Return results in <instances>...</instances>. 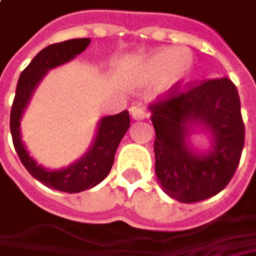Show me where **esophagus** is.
Listing matches in <instances>:
<instances>
[{
    "label": "esophagus",
    "instance_id": "esophagus-1",
    "mask_svg": "<svg viewBox=\"0 0 256 256\" xmlns=\"http://www.w3.org/2000/svg\"><path fill=\"white\" fill-rule=\"evenodd\" d=\"M131 116H132L135 121H140V120H145L148 116L146 110L142 106H131Z\"/></svg>",
    "mask_w": 256,
    "mask_h": 256
}]
</instances>
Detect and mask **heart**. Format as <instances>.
<instances>
[{"mask_svg": "<svg viewBox=\"0 0 256 256\" xmlns=\"http://www.w3.org/2000/svg\"><path fill=\"white\" fill-rule=\"evenodd\" d=\"M195 60L188 50L162 48L136 61L134 74L142 82L160 81L164 90L182 88L191 80Z\"/></svg>", "mask_w": 256, "mask_h": 256, "instance_id": "1", "label": "heart"}]
</instances>
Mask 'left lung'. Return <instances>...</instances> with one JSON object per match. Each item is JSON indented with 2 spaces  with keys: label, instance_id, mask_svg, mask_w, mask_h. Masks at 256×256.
<instances>
[{
  "label": "left lung",
  "instance_id": "1",
  "mask_svg": "<svg viewBox=\"0 0 256 256\" xmlns=\"http://www.w3.org/2000/svg\"><path fill=\"white\" fill-rule=\"evenodd\" d=\"M155 130V174L164 192L184 204L204 201L231 181L241 160L245 126L238 90L230 78L175 88L150 105ZM201 123L212 136L208 153H195L186 136Z\"/></svg>",
  "mask_w": 256,
  "mask_h": 256
}]
</instances>
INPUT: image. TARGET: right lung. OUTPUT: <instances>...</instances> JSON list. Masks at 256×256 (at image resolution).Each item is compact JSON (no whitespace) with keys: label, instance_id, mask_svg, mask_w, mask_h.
<instances>
[{"label":"right lung","instance_id":"1","mask_svg":"<svg viewBox=\"0 0 256 256\" xmlns=\"http://www.w3.org/2000/svg\"><path fill=\"white\" fill-rule=\"evenodd\" d=\"M90 42V38H75L64 42L48 45L42 51H40L20 75L14 102L11 106L10 128L15 151L22 165L35 180L42 182L45 186L68 194L90 190L98 185L110 174L112 168L115 151L130 128L128 111L101 118L90 151L70 166L56 171L45 170L30 156L21 141L20 121L31 100V95L42 80V76L50 70L66 64L76 55L81 54Z\"/></svg>","mask_w":256,"mask_h":256}]
</instances>
